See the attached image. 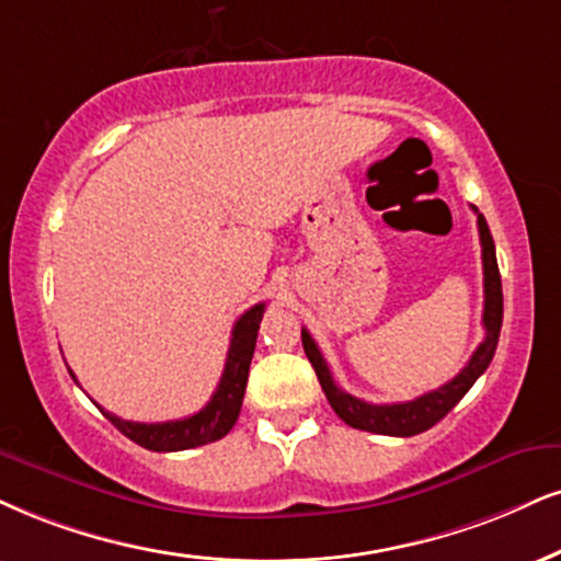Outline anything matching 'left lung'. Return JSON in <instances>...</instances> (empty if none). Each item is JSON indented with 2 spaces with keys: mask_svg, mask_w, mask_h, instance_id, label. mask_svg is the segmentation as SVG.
I'll return each instance as SVG.
<instances>
[{
  "mask_svg": "<svg viewBox=\"0 0 561 561\" xmlns=\"http://www.w3.org/2000/svg\"><path fill=\"white\" fill-rule=\"evenodd\" d=\"M476 210V207H473ZM479 216V237H481V260H483V341L479 348L473 351L471 362H468L458 371V377L449 379L447 385L437 387V390L419 396L408 403H366L362 398L348 396L335 385L333 371H330L328 362L322 358V351L317 348L312 335L307 330H301V343L307 351V358L312 362L317 379H320L324 396H328L333 411L341 416L345 424L362 428V432L371 434H390V437H413V434L426 432L437 421H442L460 403V398L471 390L476 379H479L486 366L492 364L496 343H500V330H502V278L500 267H496V252H494V239L489 231L486 218Z\"/></svg>",
  "mask_w": 561,
  "mask_h": 561,
  "instance_id": "1",
  "label": "left lung"
}]
</instances>
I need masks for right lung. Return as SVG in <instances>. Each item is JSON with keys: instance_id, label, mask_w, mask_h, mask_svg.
Segmentation results:
<instances>
[{"instance_id": "obj_1", "label": "right lung", "mask_w": 561, "mask_h": 561, "mask_svg": "<svg viewBox=\"0 0 561 561\" xmlns=\"http://www.w3.org/2000/svg\"><path fill=\"white\" fill-rule=\"evenodd\" d=\"M262 314H265V304H254L233 324L231 345H228V356L218 390L213 392L207 405L199 413H195V416L163 421V424H140V421H124L101 408L103 416L112 421L124 437H129L135 445L145 449H153V453H176V449L210 445V442L226 437L239 419Z\"/></svg>"}]
</instances>
